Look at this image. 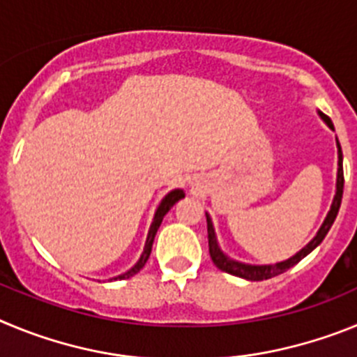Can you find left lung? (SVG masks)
Returning a JSON list of instances; mask_svg holds the SVG:
<instances>
[{"label": "left lung", "instance_id": "1", "mask_svg": "<svg viewBox=\"0 0 357 357\" xmlns=\"http://www.w3.org/2000/svg\"><path fill=\"white\" fill-rule=\"evenodd\" d=\"M321 119L329 125L331 128L334 130L333 127V121L329 119V116L321 114ZM343 184H345V178H343V155H342V146L338 143V181H336V195H334V200H333V206H331L329 214H327L326 222L324 225L320 227L318 230V234L314 236L311 241L302 248L298 254H295L293 257H289L288 261H282V263H277V264H264V266H252V264H243L238 263V261H232L229 259L220 247H218V241H216V236H214V229H213V223H211V218L209 214L207 216V238H209V254H211V259L213 263L216 264L222 272L230 273V275H236V277H241V279H247V280H266V279H272V277L280 275V273H284L286 270H289L291 266H295L298 261H302L307 254L314 250V248L324 241V238L327 236L329 229L333 227L334 220L338 216V211L340 206H342V197H343Z\"/></svg>", "mask_w": 357, "mask_h": 357}]
</instances>
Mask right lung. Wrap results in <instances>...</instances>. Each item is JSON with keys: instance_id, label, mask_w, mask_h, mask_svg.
<instances>
[{"instance_id": "obj_1", "label": "right lung", "mask_w": 357, "mask_h": 357, "mask_svg": "<svg viewBox=\"0 0 357 357\" xmlns=\"http://www.w3.org/2000/svg\"><path fill=\"white\" fill-rule=\"evenodd\" d=\"M184 191H181V189H175V191H172V193H168L166 197H164V200L160 202V206L157 207V213L155 216H153V222H151V227H150V232H148V238H146V245H144V252L143 255H141V259L137 261V264H135L132 270H128L127 273H123V275L116 277V279H128V277L135 275V273L139 272L141 268L146 264L148 257H150L151 254V245H153V239H155V234H157V230H159L160 223H162V218L166 216V213H168L169 209H172L173 206H175L176 202L181 200V198H184Z\"/></svg>"}]
</instances>
